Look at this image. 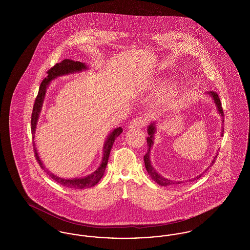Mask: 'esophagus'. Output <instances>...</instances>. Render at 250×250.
I'll use <instances>...</instances> for the list:
<instances>
[{"mask_svg":"<svg viewBox=\"0 0 250 250\" xmlns=\"http://www.w3.org/2000/svg\"><path fill=\"white\" fill-rule=\"evenodd\" d=\"M146 125V120L143 117H137L132 120L129 124V128H142Z\"/></svg>","mask_w":250,"mask_h":250,"instance_id":"obj_1","label":"esophagus"}]
</instances>
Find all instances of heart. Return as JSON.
<instances>
[{"instance_id": "b5f03b06", "label": "heart", "mask_w": 250, "mask_h": 250, "mask_svg": "<svg viewBox=\"0 0 250 250\" xmlns=\"http://www.w3.org/2000/svg\"><path fill=\"white\" fill-rule=\"evenodd\" d=\"M165 84V80L163 79H151L147 82H145L143 85V89L144 91L153 92L160 87H162ZM178 95V90L175 86L170 85L161 90V92L158 94L157 97L155 98V106L156 107H165L171 105Z\"/></svg>"}]
</instances>
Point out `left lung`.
<instances>
[{
	"label": "left lung",
	"mask_w": 250,
	"mask_h": 250,
	"mask_svg": "<svg viewBox=\"0 0 250 250\" xmlns=\"http://www.w3.org/2000/svg\"><path fill=\"white\" fill-rule=\"evenodd\" d=\"M207 95H209L212 99H213V101H214V105H215V107H216V110H217V112L220 114V116L222 117V123L224 122V118H223V108L221 107V102H220V99H219V97H218V95L216 93H214L213 91H210V92H207L206 93ZM223 132H224V128L222 127V129H221V136H223ZM147 133H148V137H147V145H148V150H147V153L145 154L144 155V164H145V167H146V170H147V172L149 173V175L151 176V178L153 179L154 181H155L156 184H158V185H160L161 187H170V186H176V185H179V184H182L183 182L182 181H172V180H169V179L165 178V177H163L161 174H159L157 171H156V169H155V167H153L152 165V162H151V160H150V152H151V148L153 147V145H154V141H155V134L156 133V121H154V122H152L149 125H148V127H147ZM215 157H216V155L214 156V159L212 160V162H211V164H210V166L208 167V168L210 167L213 166L214 163V160H215ZM207 168V169H208ZM206 169V170H207ZM205 170V171H206ZM202 174H200V175H198L197 177H195V178L191 179L189 180V182H193V181H195L196 179H199L201 176H202Z\"/></svg>",
	"instance_id": "8db88e82"
}]
</instances>
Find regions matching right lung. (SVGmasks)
<instances>
[{"label":"right lung","mask_w":250,"mask_h":250,"mask_svg":"<svg viewBox=\"0 0 250 250\" xmlns=\"http://www.w3.org/2000/svg\"><path fill=\"white\" fill-rule=\"evenodd\" d=\"M87 69H89L88 66L82 62H78V61H74V60L64 59L62 60L61 62L56 63L53 67H51L48 70V76L44 79V81L42 82V83L40 85L38 95L36 96V102H35L34 108H33L31 124H32V134L34 136V139L36 138L35 134H36L37 121L39 119V115H40V112L42 110L44 99H45V96H46V91H47V88L50 83V82L54 81L55 79H57L58 77H61V76L73 74V73H77V72H82L83 70H87ZM122 132H123L122 127H116L108 134V136H107V138L105 141V143H104V146H103V152H102L103 155H102V160H101L100 165L93 173H91L87 176H84V177H81V178H61L59 176L55 175L54 173L48 171L45 165L43 164V162L41 161L39 155L37 153L36 142H34L35 155H36V159L38 161L39 166L41 167L47 172V174L50 178L53 179L55 182H57L60 185L63 186L65 188H76V189L89 188H92V187L95 186L103 177L104 172L106 170V167H107V160H108V156H109L111 147L113 145L114 141L116 140V138L119 136Z\"/></svg>","instance_id":"right-lung-1"}]
</instances>
